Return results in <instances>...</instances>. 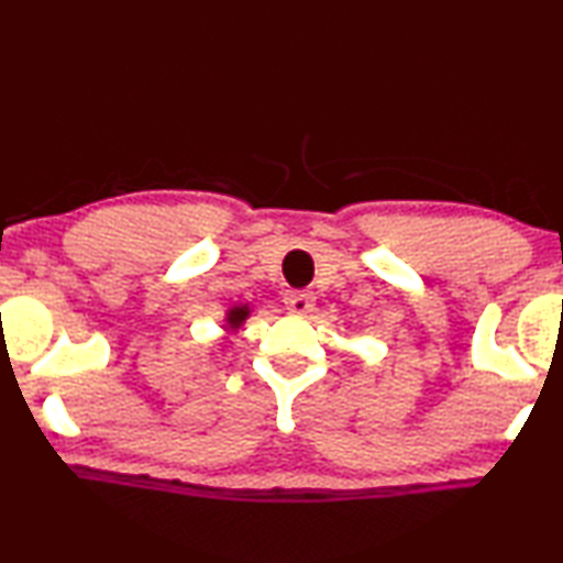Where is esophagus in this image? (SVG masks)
<instances>
[{
  "instance_id": "obj_1",
  "label": "esophagus",
  "mask_w": 563,
  "mask_h": 563,
  "mask_svg": "<svg viewBox=\"0 0 563 563\" xmlns=\"http://www.w3.org/2000/svg\"><path fill=\"white\" fill-rule=\"evenodd\" d=\"M283 302L285 308L292 312H308L312 310V305H316V295L310 290H288L283 295Z\"/></svg>"
}]
</instances>
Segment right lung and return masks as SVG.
<instances>
[{"label":"right lung","mask_w":563,"mask_h":563,"mask_svg":"<svg viewBox=\"0 0 563 563\" xmlns=\"http://www.w3.org/2000/svg\"><path fill=\"white\" fill-rule=\"evenodd\" d=\"M245 318H247V308H233L231 312H228V325L238 328Z\"/></svg>","instance_id":"obj_1"}]
</instances>
